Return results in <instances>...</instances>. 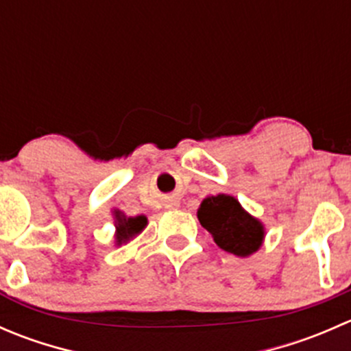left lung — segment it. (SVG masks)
<instances>
[{"label":"left lung","instance_id":"8db88e82","mask_svg":"<svg viewBox=\"0 0 351 351\" xmlns=\"http://www.w3.org/2000/svg\"><path fill=\"white\" fill-rule=\"evenodd\" d=\"M198 221L214 236L219 247L236 256L254 253L263 241V226L243 210L231 195L207 197L198 208Z\"/></svg>","mask_w":351,"mask_h":351}]
</instances>
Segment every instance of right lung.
I'll return each instance as SVG.
<instances>
[{"instance_id": "right-lung-1", "label": "right lung", "mask_w": 351, "mask_h": 351, "mask_svg": "<svg viewBox=\"0 0 351 351\" xmlns=\"http://www.w3.org/2000/svg\"><path fill=\"white\" fill-rule=\"evenodd\" d=\"M117 217V244L127 243L130 238H134L136 234H139L144 229V226L147 224V219L144 215H137V217H129L125 215H120L119 212L115 214Z\"/></svg>"}]
</instances>
